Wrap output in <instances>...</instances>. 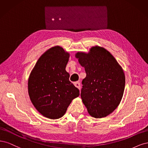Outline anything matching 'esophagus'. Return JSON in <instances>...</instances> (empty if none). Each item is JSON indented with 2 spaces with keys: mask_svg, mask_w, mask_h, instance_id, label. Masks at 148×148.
<instances>
[{
  "mask_svg": "<svg viewBox=\"0 0 148 148\" xmlns=\"http://www.w3.org/2000/svg\"><path fill=\"white\" fill-rule=\"evenodd\" d=\"M74 85H75V87H77L78 89H79V90L80 89V82H75Z\"/></svg>",
  "mask_w": 148,
  "mask_h": 148,
  "instance_id": "esophagus-1",
  "label": "esophagus"
}]
</instances>
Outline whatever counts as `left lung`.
<instances>
[{"mask_svg":"<svg viewBox=\"0 0 148 148\" xmlns=\"http://www.w3.org/2000/svg\"><path fill=\"white\" fill-rule=\"evenodd\" d=\"M75 56L87 74L80 93L83 103L92 117H106L121 101L124 72L114 57L101 47H92L88 53L77 52Z\"/></svg>","mask_w":148,"mask_h":148,"instance_id":"1","label":"left lung"}]
</instances>
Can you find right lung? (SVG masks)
<instances>
[{
	"label": "right lung",
	"mask_w": 148,
	"mask_h": 148,
	"mask_svg": "<svg viewBox=\"0 0 148 148\" xmlns=\"http://www.w3.org/2000/svg\"><path fill=\"white\" fill-rule=\"evenodd\" d=\"M70 55L61 47L47 50L37 60L28 79V93L33 105L43 116L63 117L79 90L69 80L66 66Z\"/></svg>",
	"instance_id": "obj_1"
}]
</instances>
